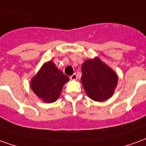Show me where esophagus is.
Returning <instances> with one entry per match:
<instances>
[{
    "label": "esophagus",
    "mask_w": 146,
    "mask_h": 146,
    "mask_svg": "<svg viewBox=\"0 0 146 146\" xmlns=\"http://www.w3.org/2000/svg\"><path fill=\"white\" fill-rule=\"evenodd\" d=\"M70 78H71V80H76V79H77V75H76L75 73V74H73V75L70 76Z\"/></svg>",
    "instance_id": "1"
}]
</instances>
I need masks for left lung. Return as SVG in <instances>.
<instances>
[{
	"mask_svg": "<svg viewBox=\"0 0 146 146\" xmlns=\"http://www.w3.org/2000/svg\"><path fill=\"white\" fill-rule=\"evenodd\" d=\"M82 83L88 97L95 101L108 100L117 86L115 71L98 57L90 59L82 65Z\"/></svg>",
	"mask_w": 146,
	"mask_h": 146,
	"instance_id": "1",
	"label": "left lung"
}]
</instances>
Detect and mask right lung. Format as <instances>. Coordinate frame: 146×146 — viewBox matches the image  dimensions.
<instances>
[{
	"label": "right lung",
	"mask_w": 146,
	"mask_h": 146,
	"mask_svg": "<svg viewBox=\"0 0 146 146\" xmlns=\"http://www.w3.org/2000/svg\"><path fill=\"white\" fill-rule=\"evenodd\" d=\"M68 81V76L50 60L44 64L32 78L31 86L38 98L47 103H52L60 97L62 88Z\"/></svg>",
	"instance_id": "obj_1"
}]
</instances>
